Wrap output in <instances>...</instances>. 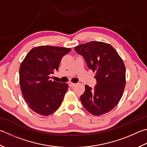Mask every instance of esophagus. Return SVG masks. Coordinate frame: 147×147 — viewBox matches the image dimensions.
Wrapping results in <instances>:
<instances>
[{
    "instance_id": "34e87169",
    "label": "esophagus",
    "mask_w": 147,
    "mask_h": 147,
    "mask_svg": "<svg viewBox=\"0 0 147 147\" xmlns=\"http://www.w3.org/2000/svg\"><path fill=\"white\" fill-rule=\"evenodd\" d=\"M75 85H76V84H74V83H72V82L69 83V86L70 87H74Z\"/></svg>"
}]
</instances>
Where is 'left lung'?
Segmentation results:
<instances>
[{
  "label": "left lung",
  "mask_w": 147,
  "mask_h": 147,
  "mask_svg": "<svg viewBox=\"0 0 147 147\" xmlns=\"http://www.w3.org/2000/svg\"><path fill=\"white\" fill-rule=\"evenodd\" d=\"M82 55L90 69L96 71V84L91 88L85 85L81 96L86 110L94 116L111 111L117 105L125 87V67L121 58L110 44L92 41L74 48Z\"/></svg>",
  "instance_id": "1"
}]
</instances>
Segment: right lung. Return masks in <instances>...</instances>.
Listing matches in <instances>:
<instances>
[{
  "instance_id": "obj_1",
  "label": "right lung",
  "mask_w": 147,
  "mask_h": 147,
  "mask_svg": "<svg viewBox=\"0 0 147 147\" xmlns=\"http://www.w3.org/2000/svg\"><path fill=\"white\" fill-rule=\"evenodd\" d=\"M70 48L42 46L35 47L26 56L19 69L23 96L32 110L48 116L60 107L68 85L52 81L50 74L57 71L61 59Z\"/></svg>"
}]
</instances>
